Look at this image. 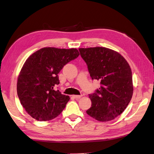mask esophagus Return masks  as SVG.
<instances>
[{"mask_svg":"<svg viewBox=\"0 0 154 154\" xmlns=\"http://www.w3.org/2000/svg\"><path fill=\"white\" fill-rule=\"evenodd\" d=\"M73 97L75 99H79L82 97V95H73Z\"/></svg>","mask_w":154,"mask_h":154,"instance_id":"34e87169","label":"esophagus"}]
</instances>
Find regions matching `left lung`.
Returning <instances> with one entry per match:
<instances>
[{
    "label": "left lung",
    "instance_id": "obj_1",
    "mask_svg": "<svg viewBox=\"0 0 154 154\" xmlns=\"http://www.w3.org/2000/svg\"><path fill=\"white\" fill-rule=\"evenodd\" d=\"M92 79L101 87L89 94L92 105L87 113L99 121H109L122 113L133 94L132 71L119 53L105 47L79 48Z\"/></svg>",
    "mask_w": 154,
    "mask_h": 154
}]
</instances>
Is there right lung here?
Returning a JSON list of instances; mask_svg holds the SVG:
<instances>
[{
    "instance_id": "1",
    "label": "right lung",
    "mask_w": 154,
    "mask_h": 154,
    "mask_svg": "<svg viewBox=\"0 0 154 154\" xmlns=\"http://www.w3.org/2000/svg\"><path fill=\"white\" fill-rule=\"evenodd\" d=\"M79 55L77 48L45 47L26 60L17 78V92L29 115L37 121H46L62 113L70 98L54 90L60 84L58 74Z\"/></svg>"
}]
</instances>
